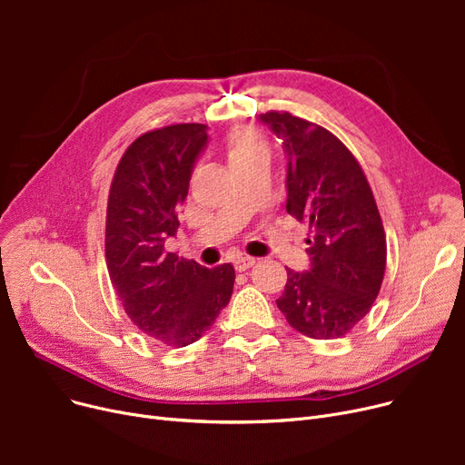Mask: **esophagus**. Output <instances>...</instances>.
Listing matches in <instances>:
<instances>
[{
	"label": "esophagus",
	"instance_id": "1",
	"mask_svg": "<svg viewBox=\"0 0 465 465\" xmlns=\"http://www.w3.org/2000/svg\"><path fill=\"white\" fill-rule=\"evenodd\" d=\"M256 263V260L254 258H251V256H245V258H237L235 262H233V267H235V272H247V270H251V267Z\"/></svg>",
	"mask_w": 465,
	"mask_h": 465
}]
</instances>
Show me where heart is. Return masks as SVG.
Returning <instances> with one entry per match:
<instances>
[{"mask_svg":"<svg viewBox=\"0 0 465 465\" xmlns=\"http://www.w3.org/2000/svg\"><path fill=\"white\" fill-rule=\"evenodd\" d=\"M226 154L232 169L252 162H267L270 144L256 128L239 126L226 139Z\"/></svg>","mask_w":465,"mask_h":465,"instance_id":"b5f03b06","label":"heart"}]
</instances>
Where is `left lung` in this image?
Returning <instances> with one entry per match:
<instances>
[{
  "mask_svg": "<svg viewBox=\"0 0 465 465\" xmlns=\"http://www.w3.org/2000/svg\"><path fill=\"white\" fill-rule=\"evenodd\" d=\"M288 156L286 211L309 224V272L286 267L277 307L311 339L347 335L370 312L386 270V235L363 169L326 128L290 113L260 114Z\"/></svg>",
  "mask_w": 465,
  "mask_h": 465,
  "instance_id": "left-lung-1",
  "label": "left lung"
}]
</instances>
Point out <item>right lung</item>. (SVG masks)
Wrapping results in <instances>:
<instances>
[{"label": "right lung", "mask_w": 465, "mask_h": 465, "mask_svg": "<svg viewBox=\"0 0 465 465\" xmlns=\"http://www.w3.org/2000/svg\"><path fill=\"white\" fill-rule=\"evenodd\" d=\"M207 144L205 124H173L139 135L122 154L109 190L105 260L130 321L167 347H186L216 321L235 270H213L165 251L179 228L192 169Z\"/></svg>", "instance_id": "1"}]
</instances>
